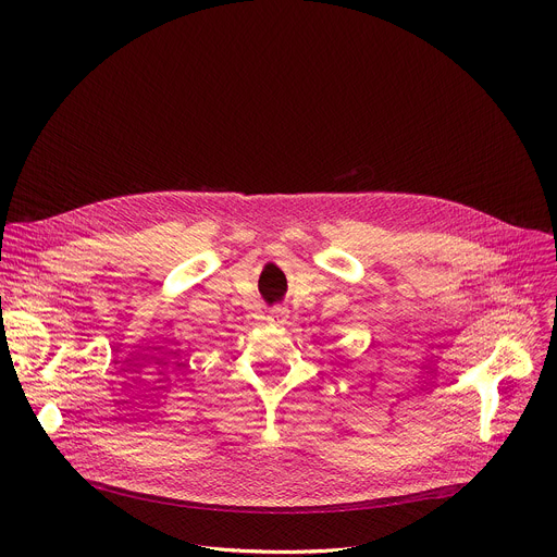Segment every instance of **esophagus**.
<instances>
[{
  "instance_id": "34e87169",
  "label": "esophagus",
  "mask_w": 557,
  "mask_h": 557,
  "mask_svg": "<svg viewBox=\"0 0 557 557\" xmlns=\"http://www.w3.org/2000/svg\"><path fill=\"white\" fill-rule=\"evenodd\" d=\"M288 320V308H282V306H275L271 312H269V322L271 324H284Z\"/></svg>"
}]
</instances>
